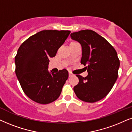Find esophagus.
I'll list each match as a JSON object with an SVG mask.
<instances>
[{"label": "esophagus", "instance_id": "34e87169", "mask_svg": "<svg viewBox=\"0 0 132 132\" xmlns=\"http://www.w3.org/2000/svg\"><path fill=\"white\" fill-rule=\"evenodd\" d=\"M73 76V74L72 73H71V72H69V77H72Z\"/></svg>", "mask_w": 132, "mask_h": 132}]
</instances>
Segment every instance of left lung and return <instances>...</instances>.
I'll list each match as a JSON object with an SVG mask.
<instances>
[{"label": "left lung", "instance_id": "left-lung-1", "mask_svg": "<svg viewBox=\"0 0 132 132\" xmlns=\"http://www.w3.org/2000/svg\"><path fill=\"white\" fill-rule=\"evenodd\" d=\"M81 45V63L86 66L88 75H76L79 82L73 87L79 99L94 103L108 95L118 78L119 60L115 49L103 37L92 30H81L71 34Z\"/></svg>", "mask_w": 132, "mask_h": 132}]
</instances>
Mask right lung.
Returning a JSON list of instances; mask_svg holds the SVG:
<instances>
[{
  "label": "right lung",
  "instance_id": "right-lung-1",
  "mask_svg": "<svg viewBox=\"0 0 132 132\" xmlns=\"http://www.w3.org/2000/svg\"><path fill=\"white\" fill-rule=\"evenodd\" d=\"M70 31L43 30L25 40L15 57V74L24 94L42 104H49L60 95L69 73L63 69L54 73L48 70L50 58L67 39Z\"/></svg>",
  "mask_w": 132,
  "mask_h": 132
}]
</instances>
